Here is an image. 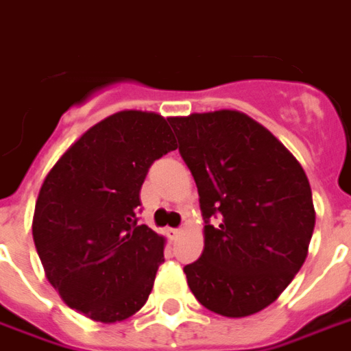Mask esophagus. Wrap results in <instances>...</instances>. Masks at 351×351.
Wrapping results in <instances>:
<instances>
[{"label":"esophagus","mask_w":351,"mask_h":351,"mask_svg":"<svg viewBox=\"0 0 351 351\" xmlns=\"http://www.w3.org/2000/svg\"><path fill=\"white\" fill-rule=\"evenodd\" d=\"M180 232H182L180 228H167V234H169V238H171V240L178 238V236H180Z\"/></svg>","instance_id":"34e87169"}]
</instances>
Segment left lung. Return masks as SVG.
I'll use <instances>...</instances> for the list:
<instances>
[{"instance_id":"1","label":"left lung","mask_w":351,"mask_h":351,"mask_svg":"<svg viewBox=\"0 0 351 351\" xmlns=\"http://www.w3.org/2000/svg\"><path fill=\"white\" fill-rule=\"evenodd\" d=\"M169 124L199 191L204 249L184 266L212 313L241 318L274 303L307 258L313 193L294 156L240 111L173 117Z\"/></svg>"}]
</instances>
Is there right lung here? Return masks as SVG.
I'll return each mask as SVG.
<instances>
[{"label":"right lung","instance_id":"obj_1","mask_svg":"<svg viewBox=\"0 0 351 351\" xmlns=\"http://www.w3.org/2000/svg\"><path fill=\"white\" fill-rule=\"evenodd\" d=\"M163 119L119 111L77 139L44 180L33 240L51 287L70 308L111 324L147 303L163 240L139 223L150 165L176 149Z\"/></svg>","mask_w":351,"mask_h":351}]
</instances>
